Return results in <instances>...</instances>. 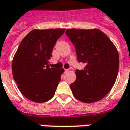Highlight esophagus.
<instances>
[{
  "instance_id": "34e87169",
  "label": "esophagus",
  "mask_w": 130,
  "mask_h": 130,
  "mask_svg": "<svg viewBox=\"0 0 130 130\" xmlns=\"http://www.w3.org/2000/svg\"><path fill=\"white\" fill-rule=\"evenodd\" d=\"M65 72H69V70H68V69H65Z\"/></svg>"
}]
</instances>
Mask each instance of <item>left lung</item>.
<instances>
[{"instance_id":"left-lung-1","label":"left lung","mask_w":130,"mask_h":130,"mask_svg":"<svg viewBox=\"0 0 130 130\" xmlns=\"http://www.w3.org/2000/svg\"><path fill=\"white\" fill-rule=\"evenodd\" d=\"M73 44L79 62L84 68L76 70V81L70 88L76 99L85 103L100 100L113 86L119 68V56L113 43L99 29L66 30Z\"/></svg>"}]
</instances>
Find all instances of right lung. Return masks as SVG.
<instances>
[{"mask_svg":"<svg viewBox=\"0 0 130 130\" xmlns=\"http://www.w3.org/2000/svg\"><path fill=\"white\" fill-rule=\"evenodd\" d=\"M64 28L34 29L22 40L13 58L14 80L22 95L42 103L53 98L64 70L50 68L48 60Z\"/></svg>","mask_w":130,"mask_h":130,"instance_id":"obj_1","label":"right lung"}]
</instances>
